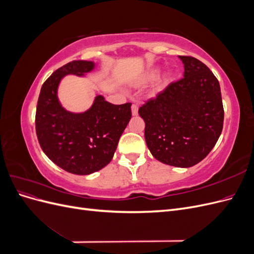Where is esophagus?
I'll list each match as a JSON object with an SVG mask.
<instances>
[{
	"label": "esophagus",
	"instance_id": "1",
	"mask_svg": "<svg viewBox=\"0 0 254 254\" xmlns=\"http://www.w3.org/2000/svg\"><path fill=\"white\" fill-rule=\"evenodd\" d=\"M137 111H139V106H137L136 104H132V106H131L132 115H136V114H137Z\"/></svg>",
	"mask_w": 254,
	"mask_h": 254
}]
</instances>
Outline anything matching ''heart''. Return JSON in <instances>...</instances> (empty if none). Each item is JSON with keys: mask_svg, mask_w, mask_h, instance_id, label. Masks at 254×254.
Instances as JSON below:
<instances>
[{"mask_svg": "<svg viewBox=\"0 0 254 254\" xmlns=\"http://www.w3.org/2000/svg\"><path fill=\"white\" fill-rule=\"evenodd\" d=\"M155 75H156V71H155V70H152L151 72H149L147 75L145 76V78H144V79H146V80H147V79H151V78L155 77Z\"/></svg>", "mask_w": 254, "mask_h": 254, "instance_id": "b5f03b06", "label": "heart"}]
</instances>
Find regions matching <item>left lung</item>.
Instances as JSON below:
<instances>
[{"label": "left lung", "mask_w": 254, "mask_h": 254, "mask_svg": "<svg viewBox=\"0 0 254 254\" xmlns=\"http://www.w3.org/2000/svg\"><path fill=\"white\" fill-rule=\"evenodd\" d=\"M179 58L183 78L145 102L139 114L151 155L167 165L190 167L216 144L225 113L219 82L210 68L191 56Z\"/></svg>", "instance_id": "left-lung-1"}]
</instances>
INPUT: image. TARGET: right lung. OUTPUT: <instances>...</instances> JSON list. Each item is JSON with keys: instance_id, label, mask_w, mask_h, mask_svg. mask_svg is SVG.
Masks as SVG:
<instances>
[{"instance_id": "1", "label": "right lung", "mask_w": 254, "mask_h": 254, "mask_svg": "<svg viewBox=\"0 0 254 254\" xmlns=\"http://www.w3.org/2000/svg\"><path fill=\"white\" fill-rule=\"evenodd\" d=\"M94 67L92 61L74 60L44 81L36 110L38 141L54 163L75 175H89L110 163L120 137L131 119V103L113 105L96 96L83 113L61 107L57 88L66 74L83 75Z\"/></svg>"}]
</instances>
